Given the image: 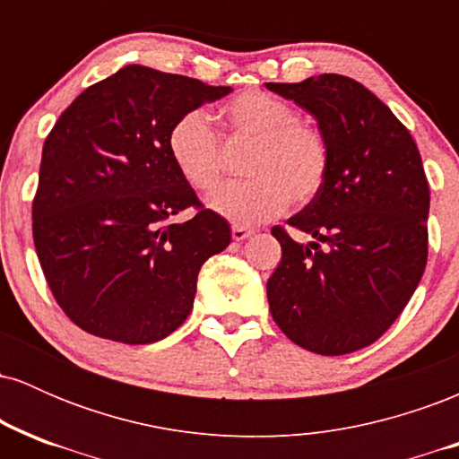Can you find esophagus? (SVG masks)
<instances>
[{"label":"esophagus","instance_id":"34e87169","mask_svg":"<svg viewBox=\"0 0 459 459\" xmlns=\"http://www.w3.org/2000/svg\"><path fill=\"white\" fill-rule=\"evenodd\" d=\"M230 235H233V239L235 241H241V239H246V237H250L252 235V229H246V226H233V229H230Z\"/></svg>","mask_w":459,"mask_h":459}]
</instances>
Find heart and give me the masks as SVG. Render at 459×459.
<instances>
[{"instance_id": "b5f03b06", "label": "heart", "mask_w": 459, "mask_h": 459, "mask_svg": "<svg viewBox=\"0 0 459 459\" xmlns=\"http://www.w3.org/2000/svg\"><path fill=\"white\" fill-rule=\"evenodd\" d=\"M229 138L255 140L246 160V181L220 186L207 198L213 213L237 226L265 222L293 204H307L324 187L330 170L328 140L299 120L291 103L267 92L244 91L222 105ZM168 155L183 181L207 192L222 177L220 134L200 109L178 116L168 129Z\"/></svg>"}]
</instances>
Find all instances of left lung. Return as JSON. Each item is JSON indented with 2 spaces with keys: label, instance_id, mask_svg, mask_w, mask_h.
I'll return each mask as SVG.
<instances>
[{
  "label": "left lung",
  "instance_id": "left-lung-1",
  "mask_svg": "<svg viewBox=\"0 0 459 459\" xmlns=\"http://www.w3.org/2000/svg\"><path fill=\"white\" fill-rule=\"evenodd\" d=\"M272 92L317 118L330 170L321 192L273 226L282 259L267 281L270 313L293 343L321 356L371 345L402 315L428 265L429 186L416 142L356 79L324 73Z\"/></svg>",
  "mask_w": 459,
  "mask_h": 459
}]
</instances>
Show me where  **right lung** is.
Wrapping results in <instances>:
<instances>
[{
    "label": "right lung",
    "mask_w": 459,
    "mask_h": 459,
    "mask_svg": "<svg viewBox=\"0 0 459 459\" xmlns=\"http://www.w3.org/2000/svg\"><path fill=\"white\" fill-rule=\"evenodd\" d=\"M230 86L129 65L86 88L47 135L31 203L36 255L66 317L127 345L187 319L203 263L230 244L168 155L178 116ZM194 206L187 223L171 215Z\"/></svg>",
    "instance_id": "obj_1"
}]
</instances>
